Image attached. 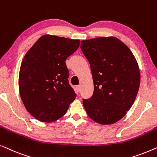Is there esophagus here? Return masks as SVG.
Listing matches in <instances>:
<instances>
[{
	"mask_svg": "<svg viewBox=\"0 0 157 157\" xmlns=\"http://www.w3.org/2000/svg\"><path fill=\"white\" fill-rule=\"evenodd\" d=\"M81 86L79 85V86H76V89H77V91H78V92H80V91H81Z\"/></svg>",
	"mask_w": 157,
	"mask_h": 157,
	"instance_id": "obj_1",
	"label": "esophagus"
}]
</instances>
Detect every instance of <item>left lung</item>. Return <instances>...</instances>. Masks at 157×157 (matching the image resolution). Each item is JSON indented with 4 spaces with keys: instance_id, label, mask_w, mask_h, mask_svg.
<instances>
[{
    "instance_id": "1",
    "label": "left lung",
    "mask_w": 157,
    "mask_h": 157,
    "mask_svg": "<svg viewBox=\"0 0 157 157\" xmlns=\"http://www.w3.org/2000/svg\"><path fill=\"white\" fill-rule=\"evenodd\" d=\"M81 49L91 66L93 96L83 105L93 121L114 124L132 106L140 85L134 54L119 38L109 36L81 40Z\"/></svg>"
}]
</instances>
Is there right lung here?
<instances>
[{
  "mask_svg": "<svg viewBox=\"0 0 157 157\" xmlns=\"http://www.w3.org/2000/svg\"><path fill=\"white\" fill-rule=\"evenodd\" d=\"M79 45L80 40L44 35L25 53L19 71V92L26 110L38 121H56L76 97L68 83L66 60Z\"/></svg>",
  "mask_w": 157,
  "mask_h": 157,
  "instance_id": "obj_1",
  "label": "right lung"
}]
</instances>
